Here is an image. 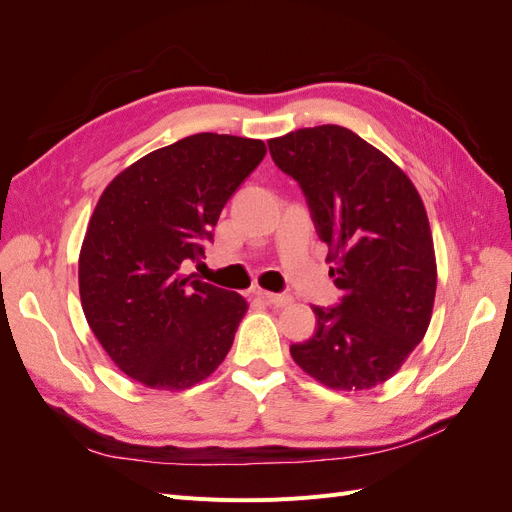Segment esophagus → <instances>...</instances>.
Here are the masks:
<instances>
[{
  "mask_svg": "<svg viewBox=\"0 0 512 512\" xmlns=\"http://www.w3.org/2000/svg\"><path fill=\"white\" fill-rule=\"evenodd\" d=\"M256 294H258V297L265 299L267 303L275 305V307H284V305L292 303V297H290V294H280V292H267V290H258Z\"/></svg>",
  "mask_w": 512,
  "mask_h": 512,
  "instance_id": "1",
  "label": "esophagus"
}]
</instances>
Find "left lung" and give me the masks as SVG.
<instances>
[{
    "instance_id": "obj_1",
    "label": "left lung",
    "mask_w": 512,
    "mask_h": 512,
    "mask_svg": "<svg viewBox=\"0 0 512 512\" xmlns=\"http://www.w3.org/2000/svg\"><path fill=\"white\" fill-rule=\"evenodd\" d=\"M269 151L299 183L342 290L337 305H312L316 331L290 346L292 359L337 391L378 386L431 320L438 275L423 200L404 170L342 126L271 138Z\"/></svg>"
}]
</instances>
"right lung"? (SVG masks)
Masks as SVG:
<instances>
[{
  "instance_id": "obj_1",
  "label": "right lung",
  "mask_w": 512,
  "mask_h": 512,
  "mask_svg": "<svg viewBox=\"0 0 512 512\" xmlns=\"http://www.w3.org/2000/svg\"><path fill=\"white\" fill-rule=\"evenodd\" d=\"M265 153L254 138L194 134L147 153L102 192L81 247V303L132 380L181 391L226 359L247 303L183 269L205 258L224 205Z\"/></svg>"
}]
</instances>
